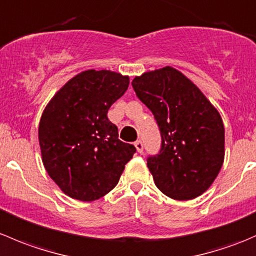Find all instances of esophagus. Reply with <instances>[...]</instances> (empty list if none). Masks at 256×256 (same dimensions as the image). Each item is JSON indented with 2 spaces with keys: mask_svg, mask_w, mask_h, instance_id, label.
Returning a JSON list of instances; mask_svg holds the SVG:
<instances>
[{
  "mask_svg": "<svg viewBox=\"0 0 256 256\" xmlns=\"http://www.w3.org/2000/svg\"><path fill=\"white\" fill-rule=\"evenodd\" d=\"M135 147H136V150H138V154H142V151H144V144H142V141H140V140L136 141V142H135Z\"/></svg>",
  "mask_w": 256,
  "mask_h": 256,
  "instance_id": "1",
  "label": "esophagus"
}]
</instances>
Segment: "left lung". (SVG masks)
Segmentation results:
<instances>
[{
    "instance_id": "1",
    "label": "left lung",
    "mask_w": 256,
    "mask_h": 256,
    "mask_svg": "<svg viewBox=\"0 0 256 256\" xmlns=\"http://www.w3.org/2000/svg\"><path fill=\"white\" fill-rule=\"evenodd\" d=\"M131 84L161 132V150L147 157L157 188L177 200L200 196L224 161V125L218 110L172 66L147 72Z\"/></svg>"
}]
</instances>
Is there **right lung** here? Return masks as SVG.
I'll return each instance as SVG.
<instances>
[{"mask_svg":"<svg viewBox=\"0 0 256 256\" xmlns=\"http://www.w3.org/2000/svg\"><path fill=\"white\" fill-rule=\"evenodd\" d=\"M128 88V76L90 69L69 80L46 106L38 128L42 161L69 197L84 202L104 197L136 152L118 140L108 118Z\"/></svg>","mask_w":256,"mask_h":256,"instance_id":"right-lung-1","label":"right lung"}]
</instances>
